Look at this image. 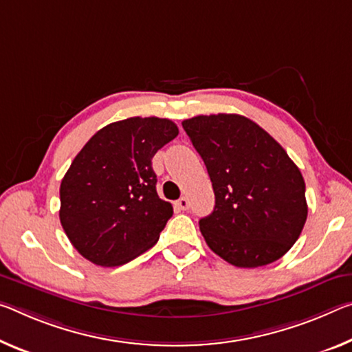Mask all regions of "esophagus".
Listing matches in <instances>:
<instances>
[{"label": "esophagus", "instance_id": "34e87169", "mask_svg": "<svg viewBox=\"0 0 352 352\" xmlns=\"http://www.w3.org/2000/svg\"><path fill=\"white\" fill-rule=\"evenodd\" d=\"M175 205H177L180 210H183V211L189 210V200H188L186 197H180V199H178Z\"/></svg>", "mask_w": 352, "mask_h": 352}]
</instances>
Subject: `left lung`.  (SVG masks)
Here are the masks:
<instances>
[{"mask_svg": "<svg viewBox=\"0 0 352 352\" xmlns=\"http://www.w3.org/2000/svg\"><path fill=\"white\" fill-rule=\"evenodd\" d=\"M202 156L214 191L213 213L199 221L208 248L238 267L285 255L307 219L299 167L270 133L238 114L182 122Z\"/></svg>", "mask_w": 352, "mask_h": 352, "instance_id": "1", "label": "left lung"}]
</instances>
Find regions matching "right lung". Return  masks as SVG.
<instances>
[{"mask_svg": "<svg viewBox=\"0 0 352 352\" xmlns=\"http://www.w3.org/2000/svg\"><path fill=\"white\" fill-rule=\"evenodd\" d=\"M177 135L169 119L130 117L103 126L72 161L59 219L94 265H125L158 241L174 210L156 192L152 158Z\"/></svg>", "mask_w": 352, "mask_h": 352, "instance_id": "right-lung-1", "label": "right lung"}]
</instances>
